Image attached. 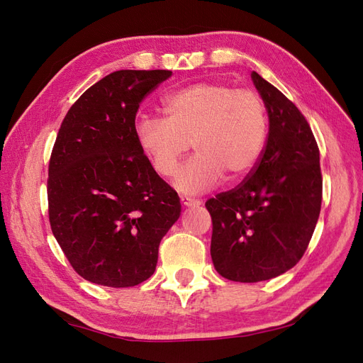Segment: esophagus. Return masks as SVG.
Masks as SVG:
<instances>
[{
	"mask_svg": "<svg viewBox=\"0 0 363 363\" xmlns=\"http://www.w3.org/2000/svg\"><path fill=\"white\" fill-rule=\"evenodd\" d=\"M180 201L184 207H195V206H200L201 201L200 200H195V199H191V196H180Z\"/></svg>",
	"mask_w": 363,
	"mask_h": 363,
	"instance_id": "obj_1",
	"label": "esophagus"
}]
</instances>
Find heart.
<instances>
[{
	"label": "heart",
	"instance_id": "heart-1",
	"mask_svg": "<svg viewBox=\"0 0 363 363\" xmlns=\"http://www.w3.org/2000/svg\"><path fill=\"white\" fill-rule=\"evenodd\" d=\"M163 119L136 121L139 148L160 177H171L192 144L195 157L174 180L175 188L199 194L225 177L238 182L256 167L265 148L268 113L262 96L250 89L203 82L163 98Z\"/></svg>",
	"mask_w": 363,
	"mask_h": 363
}]
</instances>
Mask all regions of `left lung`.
Returning <instances> with one entry per match:
<instances>
[{"label": "left lung", "mask_w": 363, "mask_h": 363, "mask_svg": "<svg viewBox=\"0 0 363 363\" xmlns=\"http://www.w3.org/2000/svg\"><path fill=\"white\" fill-rule=\"evenodd\" d=\"M269 131L255 171L235 189L206 201L211 256L223 277L256 283L295 267L311 242L323 200L320 150L303 113L252 71Z\"/></svg>", "instance_id": "8db88e82"}]
</instances>
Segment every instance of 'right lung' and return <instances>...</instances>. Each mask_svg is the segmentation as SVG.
I'll use <instances>...</instances> for the list:
<instances>
[{
    "instance_id": "right-lung-1",
    "label": "right lung",
    "mask_w": 363,
    "mask_h": 363,
    "mask_svg": "<svg viewBox=\"0 0 363 363\" xmlns=\"http://www.w3.org/2000/svg\"><path fill=\"white\" fill-rule=\"evenodd\" d=\"M172 75L123 69L106 75L65 116L48 167L54 238L75 272L101 286L145 281L159 245L177 221V192L139 148L135 119L142 100Z\"/></svg>"
}]
</instances>
